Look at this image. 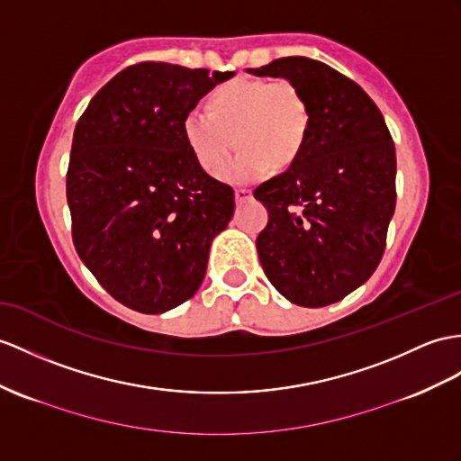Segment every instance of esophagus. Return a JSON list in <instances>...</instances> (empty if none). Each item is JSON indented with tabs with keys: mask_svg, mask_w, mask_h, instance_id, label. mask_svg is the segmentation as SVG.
Segmentation results:
<instances>
[{
	"mask_svg": "<svg viewBox=\"0 0 461 461\" xmlns=\"http://www.w3.org/2000/svg\"><path fill=\"white\" fill-rule=\"evenodd\" d=\"M252 197V192L250 189H246V187H239V189H234V199H237V203H244L246 199H250Z\"/></svg>",
	"mask_w": 461,
	"mask_h": 461,
	"instance_id": "esophagus-1",
	"label": "esophagus"
}]
</instances>
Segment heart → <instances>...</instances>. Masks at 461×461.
<instances>
[{
  "instance_id": "obj_1",
  "label": "heart",
  "mask_w": 461,
  "mask_h": 461,
  "mask_svg": "<svg viewBox=\"0 0 461 461\" xmlns=\"http://www.w3.org/2000/svg\"><path fill=\"white\" fill-rule=\"evenodd\" d=\"M182 127L194 158L211 176L221 174L237 140L241 150L226 163L222 179L249 184L274 164L287 167L299 158L309 139L311 107L299 86L284 77H237L212 89L207 111L192 109Z\"/></svg>"
}]
</instances>
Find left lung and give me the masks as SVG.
I'll return each instance as SVG.
<instances>
[{"label":"left lung","mask_w":461,"mask_h":461,"mask_svg":"<svg viewBox=\"0 0 461 461\" xmlns=\"http://www.w3.org/2000/svg\"><path fill=\"white\" fill-rule=\"evenodd\" d=\"M246 72L285 77L309 101L305 149L254 189L267 209L256 246L279 294L327 307L366 284L384 256L397 197L395 144L372 97L327 64L287 56Z\"/></svg>","instance_id":"1"}]
</instances>
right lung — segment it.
Segmentation results:
<instances>
[{
  "label": "right lung",
  "mask_w": 461,
  "mask_h": 461,
  "mask_svg": "<svg viewBox=\"0 0 461 461\" xmlns=\"http://www.w3.org/2000/svg\"><path fill=\"white\" fill-rule=\"evenodd\" d=\"M234 72L129 66L89 101L66 174L77 256L122 305L158 315L195 295L234 192L197 164L184 117Z\"/></svg>",
  "instance_id": "add662e5"
}]
</instances>
